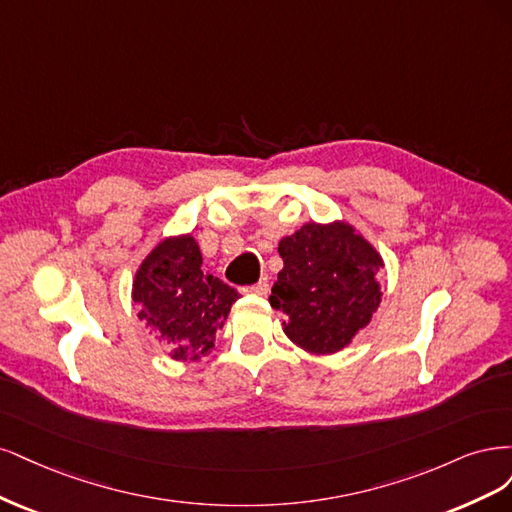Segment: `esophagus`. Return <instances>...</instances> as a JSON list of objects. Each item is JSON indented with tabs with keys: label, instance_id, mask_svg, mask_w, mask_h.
<instances>
[{
	"label": "esophagus",
	"instance_id": "obj_1",
	"mask_svg": "<svg viewBox=\"0 0 512 512\" xmlns=\"http://www.w3.org/2000/svg\"><path fill=\"white\" fill-rule=\"evenodd\" d=\"M268 291H270L268 280H259V283L251 287H244V293H251V295H268Z\"/></svg>",
	"mask_w": 512,
	"mask_h": 512
}]
</instances>
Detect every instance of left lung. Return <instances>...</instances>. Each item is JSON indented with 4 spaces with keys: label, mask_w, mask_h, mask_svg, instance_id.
<instances>
[{
    "label": "left lung",
    "mask_w": 512,
    "mask_h": 512,
    "mask_svg": "<svg viewBox=\"0 0 512 512\" xmlns=\"http://www.w3.org/2000/svg\"><path fill=\"white\" fill-rule=\"evenodd\" d=\"M278 255L285 266L270 304L283 310L287 338L315 355L349 346L381 304L383 257L344 221L302 225L278 242Z\"/></svg>",
    "instance_id": "left-lung-1"
}]
</instances>
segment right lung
Returning <instances> with one entry per match:
<instances>
[{
	"label": "right lung",
	"mask_w": 512,
	"mask_h": 512,
	"mask_svg": "<svg viewBox=\"0 0 512 512\" xmlns=\"http://www.w3.org/2000/svg\"><path fill=\"white\" fill-rule=\"evenodd\" d=\"M131 298L138 319L168 346L172 359H200L214 349L240 293L202 270V253L191 234L161 240L134 278Z\"/></svg>",
	"instance_id": "right-lung-1"
}]
</instances>
